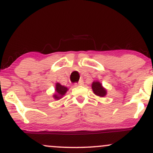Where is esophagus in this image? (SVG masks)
<instances>
[{
	"label": "esophagus",
	"mask_w": 153,
	"mask_h": 153,
	"mask_svg": "<svg viewBox=\"0 0 153 153\" xmlns=\"http://www.w3.org/2000/svg\"><path fill=\"white\" fill-rule=\"evenodd\" d=\"M83 85V80H80V81L78 82V83L75 84V86H77V85Z\"/></svg>",
	"instance_id": "1"
}]
</instances>
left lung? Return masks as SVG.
Listing matches in <instances>:
<instances>
[{
  "mask_svg": "<svg viewBox=\"0 0 153 153\" xmlns=\"http://www.w3.org/2000/svg\"><path fill=\"white\" fill-rule=\"evenodd\" d=\"M91 87H92V90L94 94L95 95H96L97 96H99V97H104L105 96H106V89L102 85V84H101L99 81H98V80H96V81L95 80V81L93 82Z\"/></svg>",
  "mask_w": 153,
  "mask_h": 153,
  "instance_id": "obj_1",
  "label": "left lung"
}]
</instances>
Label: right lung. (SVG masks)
<instances>
[{
	"label": "right lung",
	"instance_id": "obj_1",
	"mask_svg": "<svg viewBox=\"0 0 153 153\" xmlns=\"http://www.w3.org/2000/svg\"><path fill=\"white\" fill-rule=\"evenodd\" d=\"M68 88L64 85H62L59 82H57L55 85V93L53 95V98L55 100L61 99L65 95Z\"/></svg>",
	"mask_w": 153,
	"mask_h": 153
}]
</instances>
